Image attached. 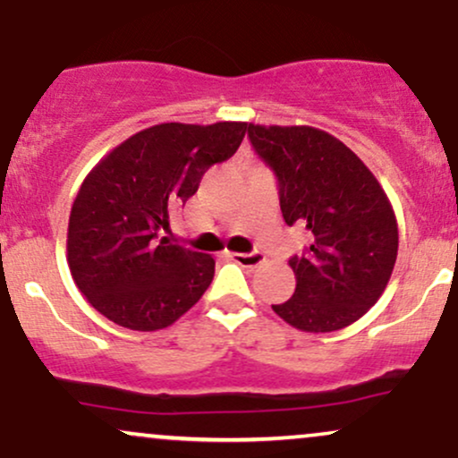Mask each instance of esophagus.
I'll return each mask as SVG.
<instances>
[{
	"mask_svg": "<svg viewBox=\"0 0 458 458\" xmlns=\"http://www.w3.org/2000/svg\"><path fill=\"white\" fill-rule=\"evenodd\" d=\"M230 259H233L236 265H241V267H259V265H262V262H265V254H262V251H247V254H241V251H233V254H230Z\"/></svg>",
	"mask_w": 458,
	"mask_h": 458,
	"instance_id": "obj_1",
	"label": "esophagus"
}]
</instances>
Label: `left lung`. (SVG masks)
<instances>
[{"mask_svg": "<svg viewBox=\"0 0 458 458\" xmlns=\"http://www.w3.org/2000/svg\"><path fill=\"white\" fill-rule=\"evenodd\" d=\"M247 138L277 178L284 222L310 233L306 251L288 260L295 293L273 312L310 334L349 327L375 306L394 271L390 199L364 161L325 131L250 124Z\"/></svg>", "mask_w": 458, "mask_h": 458, "instance_id": "obj_1", "label": "left lung"}]
</instances>
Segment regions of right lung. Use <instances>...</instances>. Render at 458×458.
Wrapping results in <instances>:
<instances>
[{
    "label": "right lung",
    "mask_w": 458,
    "mask_h": 458,
    "mask_svg": "<svg viewBox=\"0 0 458 458\" xmlns=\"http://www.w3.org/2000/svg\"><path fill=\"white\" fill-rule=\"evenodd\" d=\"M247 123H165L131 135L86 176L68 219V267L92 308L120 327L157 331L204 295L215 260L159 241L204 172L234 155Z\"/></svg>",
    "instance_id": "add662e5"
}]
</instances>
